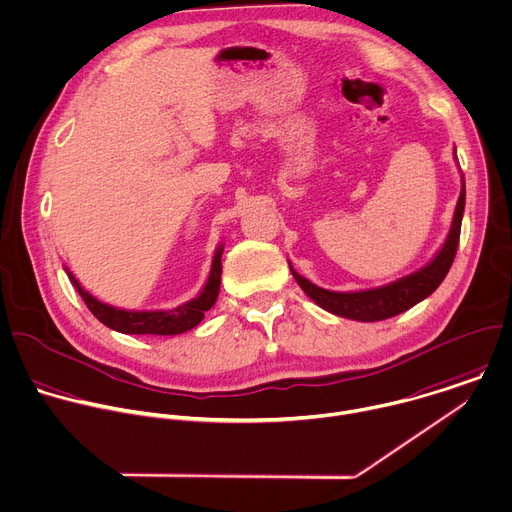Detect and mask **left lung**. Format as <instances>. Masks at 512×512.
Wrapping results in <instances>:
<instances>
[{
	"label": "left lung",
	"mask_w": 512,
	"mask_h": 512,
	"mask_svg": "<svg viewBox=\"0 0 512 512\" xmlns=\"http://www.w3.org/2000/svg\"><path fill=\"white\" fill-rule=\"evenodd\" d=\"M454 156H456V150H454ZM464 198H466V190H464V178H462V188H460V196H458V202L454 208L450 232H448L442 248L434 254V258L426 266H422L420 270H416L396 282H390V284L378 286V288H370V290H358V292H334V290H326V288L312 284L310 280L300 276L288 262L290 272L310 300H314L320 308H324L336 316L358 320V322H376V320L392 318V316L412 308L420 300L428 298L440 286L444 276L448 274V270L454 262V256H456V248H458L460 224H462V214H464Z\"/></svg>",
	"instance_id": "left-lung-1"
}]
</instances>
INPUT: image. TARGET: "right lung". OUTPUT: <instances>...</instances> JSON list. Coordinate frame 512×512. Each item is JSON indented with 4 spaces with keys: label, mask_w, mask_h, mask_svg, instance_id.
Returning <instances> with one entry per match:
<instances>
[{
    "label": "right lung",
    "mask_w": 512,
    "mask_h": 512,
    "mask_svg": "<svg viewBox=\"0 0 512 512\" xmlns=\"http://www.w3.org/2000/svg\"><path fill=\"white\" fill-rule=\"evenodd\" d=\"M222 252L224 244L216 248V254L212 258V268L210 276L202 288V292L172 308V310H122L110 304L100 302L94 298L82 284L76 280V276L66 268L70 282L74 288L80 292L82 300L90 308V312L108 328L122 332V334H160V336H172V334H182L186 330H192L198 326L204 318V314L214 306L218 300L220 292V276H222Z\"/></svg>",
    "instance_id": "obj_1"
}]
</instances>
